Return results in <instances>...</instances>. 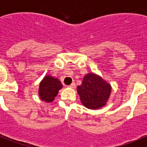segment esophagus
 I'll use <instances>...</instances> for the list:
<instances>
[{
    "mask_svg": "<svg viewBox=\"0 0 147 147\" xmlns=\"http://www.w3.org/2000/svg\"><path fill=\"white\" fill-rule=\"evenodd\" d=\"M69 87H70V88H74L76 87V83H75V82H72V83H71V85H69Z\"/></svg>",
    "mask_w": 147,
    "mask_h": 147,
    "instance_id": "esophagus-1",
    "label": "esophagus"
}]
</instances>
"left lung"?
<instances>
[{"mask_svg":"<svg viewBox=\"0 0 147 147\" xmlns=\"http://www.w3.org/2000/svg\"><path fill=\"white\" fill-rule=\"evenodd\" d=\"M81 101L89 109H98L105 105L111 94V86L93 73L84 77L82 84L77 88Z\"/></svg>","mask_w":147,"mask_h":147,"instance_id":"1","label":"left lung"}]
</instances>
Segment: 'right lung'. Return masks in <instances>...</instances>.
I'll return each mask as SVG.
<instances>
[{"label":"right lung","mask_w":147,"mask_h":147,"mask_svg":"<svg viewBox=\"0 0 147 147\" xmlns=\"http://www.w3.org/2000/svg\"><path fill=\"white\" fill-rule=\"evenodd\" d=\"M62 88V85L57 78L47 76L40 82L39 95L42 100L51 102L57 95L58 91Z\"/></svg>","instance_id":"1"}]
</instances>
